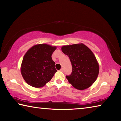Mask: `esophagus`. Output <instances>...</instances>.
Returning a JSON list of instances; mask_svg holds the SVG:
<instances>
[{
  "label": "esophagus",
  "mask_w": 121,
  "mask_h": 121,
  "mask_svg": "<svg viewBox=\"0 0 121 121\" xmlns=\"http://www.w3.org/2000/svg\"><path fill=\"white\" fill-rule=\"evenodd\" d=\"M60 71H61V72H63V68H61L60 70Z\"/></svg>",
  "instance_id": "1"
}]
</instances>
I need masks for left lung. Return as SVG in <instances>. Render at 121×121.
Wrapping results in <instances>:
<instances>
[{
    "mask_svg": "<svg viewBox=\"0 0 121 121\" xmlns=\"http://www.w3.org/2000/svg\"><path fill=\"white\" fill-rule=\"evenodd\" d=\"M61 50L70 59L72 73L66 76L75 89L83 90L93 84L99 72V65L92 51L82 43L65 45Z\"/></svg>",
    "mask_w": 121,
    "mask_h": 121,
    "instance_id": "8db88e82",
    "label": "left lung"
}]
</instances>
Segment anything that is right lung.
<instances>
[{
  "instance_id": "obj_1",
  "label": "right lung",
  "mask_w": 121,
  "mask_h": 121,
  "mask_svg": "<svg viewBox=\"0 0 121 121\" xmlns=\"http://www.w3.org/2000/svg\"><path fill=\"white\" fill-rule=\"evenodd\" d=\"M56 48V46L40 44L29 49L21 66V74L26 83L39 88L51 80L57 71L51 56Z\"/></svg>"
}]
</instances>
